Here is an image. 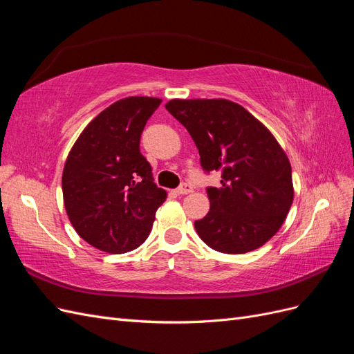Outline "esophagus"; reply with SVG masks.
<instances>
[{
	"label": "esophagus",
	"mask_w": 354,
	"mask_h": 354,
	"mask_svg": "<svg viewBox=\"0 0 354 354\" xmlns=\"http://www.w3.org/2000/svg\"><path fill=\"white\" fill-rule=\"evenodd\" d=\"M194 190V187H192L189 183H183L181 186H178L177 189H176V192L178 195H187V194H190V192Z\"/></svg>",
	"instance_id": "esophagus-1"
}]
</instances>
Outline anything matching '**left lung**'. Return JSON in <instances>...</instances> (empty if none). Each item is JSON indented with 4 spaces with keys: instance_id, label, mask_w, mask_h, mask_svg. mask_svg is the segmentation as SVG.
<instances>
[{
    "instance_id": "left-lung-1",
    "label": "left lung",
    "mask_w": 354,
    "mask_h": 354,
    "mask_svg": "<svg viewBox=\"0 0 354 354\" xmlns=\"http://www.w3.org/2000/svg\"><path fill=\"white\" fill-rule=\"evenodd\" d=\"M165 109L194 138L202 168L221 173V186L207 189L208 214L195 221L199 238L224 254L260 248L281 229L294 201L291 164L281 145L226 99H174Z\"/></svg>"
}]
</instances>
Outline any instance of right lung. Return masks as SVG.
Wrapping results in <instances>:
<instances>
[{"instance_id":"obj_1","label":"right lung","mask_w":354,"mask_h":354,"mask_svg":"<svg viewBox=\"0 0 354 354\" xmlns=\"http://www.w3.org/2000/svg\"><path fill=\"white\" fill-rule=\"evenodd\" d=\"M160 102L145 95L115 102L84 128L66 158V214L80 236L100 251L124 254L140 246L167 199L140 153L143 128Z\"/></svg>"}]
</instances>
